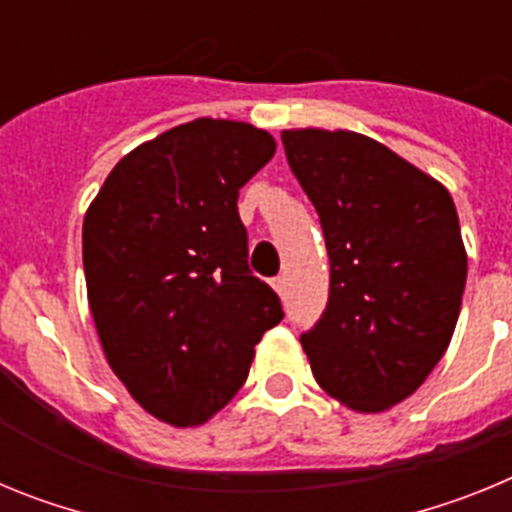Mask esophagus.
Wrapping results in <instances>:
<instances>
[{
	"mask_svg": "<svg viewBox=\"0 0 512 512\" xmlns=\"http://www.w3.org/2000/svg\"><path fill=\"white\" fill-rule=\"evenodd\" d=\"M271 287L277 289V295H284V292H287V279H284V277L271 279Z\"/></svg>",
	"mask_w": 512,
	"mask_h": 512,
	"instance_id": "34e87169",
	"label": "esophagus"
}]
</instances>
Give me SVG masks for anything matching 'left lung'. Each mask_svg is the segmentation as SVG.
I'll list each match as a JSON object with an SVG mask.
<instances>
[{"mask_svg": "<svg viewBox=\"0 0 512 512\" xmlns=\"http://www.w3.org/2000/svg\"><path fill=\"white\" fill-rule=\"evenodd\" d=\"M330 259L323 318L300 338L318 384L356 413L413 395L449 348L467 248L449 189L354 130H282Z\"/></svg>", "mask_w": 512, "mask_h": 512, "instance_id": "8db88e82", "label": "left lung"}]
</instances>
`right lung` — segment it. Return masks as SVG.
<instances>
[{
	"label": "right lung",
	"instance_id": "add662e5",
	"mask_svg": "<svg viewBox=\"0 0 512 512\" xmlns=\"http://www.w3.org/2000/svg\"><path fill=\"white\" fill-rule=\"evenodd\" d=\"M274 151L256 125L197 117L125 153L87 207L81 253L104 359L161 423L220 413L284 318L248 271L238 217V189Z\"/></svg>",
	"mask_w": 512,
	"mask_h": 512
}]
</instances>
